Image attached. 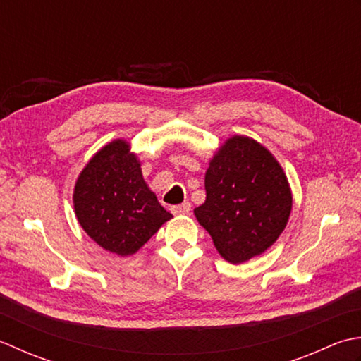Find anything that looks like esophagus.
<instances>
[{"mask_svg":"<svg viewBox=\"0 0 361 361\" xmlns=\"http://www.w3.org/2000/svg\"><path fill=\"white\" fill-rule=\"evenodd\" d=\"M191 210V204L188 201L182 202L179 205H174V207H171V212L174 213V215H187V213Z\"/></svg>","mask_w":361,"mask_h":361,"instance_id":"1","label":"esophagus"}]
</instances>
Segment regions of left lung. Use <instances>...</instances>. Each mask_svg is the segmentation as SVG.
Masks as SVG:
<instances>
[{"instance_id": "1", "label": "left lung", "mask_w": 361, "mask_h": 361, "mask_svg": "<svg viewBox=\"0 0 361 361\" xmlns=\"http://www.w3.org/2000/svg\"><path fill=\"white\" fill-rule=\"evenodd\" d=\"M205 202L195 209L227 262L243 263L273 245L291 212V191L282 166L247 137H232L205 173Z\"/></svg>"}]
</instances>
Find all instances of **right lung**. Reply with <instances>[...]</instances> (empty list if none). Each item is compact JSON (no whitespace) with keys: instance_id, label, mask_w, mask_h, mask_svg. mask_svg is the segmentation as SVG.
I'll return each instance as SVG.
<instances>
[{"instance_id":"right-lung-1","label":"right lung","mask_w":361,"mask_h":361,"mask_svg":"<svg viewBox=\"0 0 361 361\" xmlns=\"http://www.w3.org/2000/svg\"><path fill=\"white\" fill-rule=\"evenodd\" d=\"M73 202L88 237L121 257L135 254L173 218L146 185L140 161L123 140L109 143L88 161Z\"/></svg>"}]
</instances>
